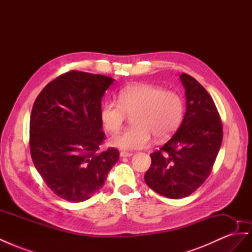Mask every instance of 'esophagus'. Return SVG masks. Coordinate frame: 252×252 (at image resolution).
<instances>
[{"instance_id":"esophagus-1","label":"esophagus","mask_w":252,"mask_h":252,"mask_svg":"<svg viewBox=\"0 0 252 252\" xmlns=\"http://www.w3.org/2000/svg\"><path fill=\"white\" fill-rule=\"evenodd\" d=\"M120 156L122 158H129V157L132 156V154H131V152H128V151H121Z\"/></svg>"}]
</instances>
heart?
<instances>
[{"mask_svg":"<svg viewBox=\"0 0 252 252\" xmlns=\"http://www.w3.org/2000/svg\"><path fill=\"white\" fill-rule=\"evenodd\" d=\"M135 126L110 139L112 146L124 150L148 147L154 134L158 139L170 136L179 127L184 103L173 90H164L151 84L129 85L119 93V102L107 100L101 108V121L109 132H117L123 126L127 113H133Z\"/></svg>","mask_w":252,"mask_h":252,"instance_id":"1","label":"heart"}]
</instances>
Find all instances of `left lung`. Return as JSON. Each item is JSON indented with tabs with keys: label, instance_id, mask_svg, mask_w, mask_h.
Instances as JSON below:
<instances>
[{
	"label": "left lung",
	"instance_id": "1",
	"mask_svg": "<svg viewBox=\"0 0 252 252\" xmlns=\"http://www.w3.org/2000/svg\"><path fill=\"white\" fill-rule=\"evenodd\" d=\"M186 112L179 129L159 150L152 152L146 184L169 199L188 196L211 172L223 140V126L210 94L194 78L182 73Z\"/></svg>",
	"mask_w": 252,
	"mask_h": 252
}]
</instances>
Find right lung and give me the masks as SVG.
<instances>
[{"mask_svg": "<svg viewBox=\"0 0 252 252\" xmlns=\"http://www.w3.org/2000/svg\"><path fill=\"white\" fill-rule=\"evenodd\" d=\"M114 80L102 74L69 71L51 81L30 114V154L37 172L58 196L83 202L100 190L119 150L97 154L105 139L102 97Z\"/></svg>", "mask_w": 252, "mask_h": 252, "instance_id": "add662e5", "label": "right lung"}]
</instances>
